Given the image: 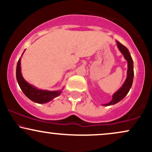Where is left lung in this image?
Masks as SVG:
<instances>
[{
    "label": "left lung",
    "mask_w": 152,
    "mask_h": 152,
    "mask_svg": "<svg viewBox=\"0 0 152 152\" xmlns=\"http://www.w3.org/2000/svg\"><path fill=\"white\" fill-rule=\"evenodd\" d=\"M116 44H117V47L120 52L123 54L124 57L126 59L127 64H128V69H127V76L125 80L124 83H123L121 88L118 89L117 91L115 92L112 96V100L111 102L108 103V104H102L103 106H111L114 104H116V103L119 102L120 101L122 100L125 96L127 95V94L129 91L131 87L132 86V83H133L134 79V62L132 60V56H131L129 51L127 49L124 45H122L116 41Z\"/></svg>",
    "instance_id": "1"
}]
</instances>
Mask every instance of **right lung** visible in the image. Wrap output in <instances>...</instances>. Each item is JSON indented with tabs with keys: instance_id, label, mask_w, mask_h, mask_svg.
I'll return each mask as SVG.
<instances>
[{
	"instance_id": "obj_1",
	"label": "right lung",
	"mask_w": 152,
	"mask_h": 152,
	"mask_svg": "<svg viewBox=\"0 0 152 152\" xmlns=\"http://www.w3.org/2000/svg\"><path fill=\"white\" fill-rule=\"evenodd\" d=\"M16 79L19 86L22 91L23 92V94L32 102L38 103V104H46V103L50 102L56 97L58 96L64 89L62 88L61 90L58 91L38 89L36 87L28 83L22 76L21 68H20V58H19L16 66Z\"/></svg>"
}]
</instances>
